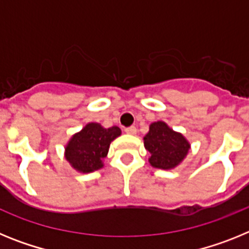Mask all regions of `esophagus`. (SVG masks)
I'll return each instance as SVG.
<instances>
[{
    "instance_id": "34e87169",
    "label": "esophagus",
    "mask_w": 249,
    "mask_h": 249,
    "mask_svg": "<svg viewBox=\"0 0 249 249\" xmlns=\"http://www.w3.org/2000/svg\"><path fill=\"white\" fill-rule=\"evenodd\" d=\"M124 132H126V133H128V135H136V133H137V128H136L135 126L127 127V128L124 129Z\"/></svg>"
}]
</instances>
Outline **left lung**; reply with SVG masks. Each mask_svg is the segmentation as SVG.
Returning a JSON list of instances; mask_svg holds the SVG:
<instances>
[{
	"label": "left lung",
	"mask_w": 249,
	"mask_h": 249,
	"mask_svg": "<svg viewBox=\"0 0 249 249\" xmlns=\"http://www.w3.org/2000/svg\"><path fill=\"white\" fill-rule=\"evenodd\" d=\"M144 148L151 153L148 162L160 169H173L186 158L191 144L182 133L173 131L163 121L149 124L143 137Z\"/></svg>",
	"instance_id": "1"
}]
</instances>
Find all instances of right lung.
<instances>
[{"label": "right lung", "mask_w": 249, "mask_h": 249, "mask_svg": "<svg viewBox=\"0 0 249 249\" xmlns=\"http://www.w3.org/2000/svg\"><path fill=\"white\" fill-rule=\"evenodd\" d=\"M118 136H121V129L117 126L105 128L100 123H87L66 144V160L77 172H94L103 167L109 144Z\"/></svg>", "instance_id": "1"}]
</instances>
